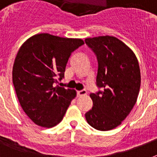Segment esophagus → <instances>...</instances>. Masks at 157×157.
<instances>
[{"instance_id":"1","label":"esophagus","mask_w":157,"mask_h":157,"mask_svg":"<svg viewBox=\"0 0 157 157\" xmlns=\"http://www.w3.org/2000/svg\"><path fill=\"white\" fill-rule=\"evenodd\" d=\"M87 94V91L86 90H82L77 91V96L79 97H82V96H86Z\"/></svg>"}]
</instances>
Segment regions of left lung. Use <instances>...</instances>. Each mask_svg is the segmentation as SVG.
Listing matches in <instances>:
<instances>
[{
  "label": "left lung",
  "instance_id": "obj_1",
  "mask_svg": "<svg viewBox=\"0 0 157 157\" xmlns=\"http://www.w3.org/2000/svg\"><path fill=\"white\" fill-rule=\"evenodd\" d=\"M98 60L96 85L103 91L90 94L93 107L86 113L90 125L107 131L121 124L136 103L141 75L134 53L114 36L86 38Z\"/></svg>",
  "mask_w": 157,
  "mask_h": 157
}]
</instances>
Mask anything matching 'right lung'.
I'll return each mask as SVG.
<instances>
[{
	"instance_id": "right-lung-1",
	"label": "right lung",
	"mask_w": 157,
	"mask_h": 157,
	"mask_svg": "<svg viewBox=\"0 0 157 157\" xmlns=\"http://www.w3.org/2000/svg\"><path fill=\"white\" fill-rule=\"evenodd\" d=\"M84 45L81 39L48 33L33 36L18 50L13 63V84L21 107L36 124L55 126L63 118L75 90L55 86L71 54Z\"/></svg>"
}]
</instances>
